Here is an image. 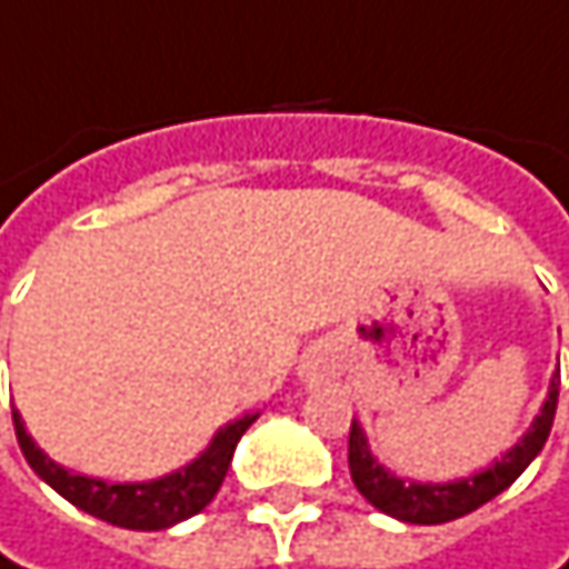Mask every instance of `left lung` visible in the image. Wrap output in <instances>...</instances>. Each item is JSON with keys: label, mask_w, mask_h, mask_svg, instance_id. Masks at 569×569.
<instances>
[{"label": "left lung", "mask_w": 569, "mask_h": 569, "mask_svg": "<svg viewBox=\"0 0 569 569\" xmlns=\"http://www.w3.org/2000/svg\"><path fill=\"white\" fill-rule=\"evenodd\" d=\"M557 392H560V370L551 377L548 399H545L541 412L531 421V428L518 438V445H512L502 457H496L480 473L460 477V480H451V483H418V480L396 477L392 470H386L370 451L360 421L353 418L351 441H348V463H351L353 486L360 489V496L373 509L399 518V521H409V525H441V521L470 516L473 509L486 506L502 489L516 483L518 477L525 473V467L541 453L548 435H551Z\"/></svg>", "instance_id": "obj_1"}]
</instances>
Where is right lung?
<instances>
[{
  "label": "right lung",
  "instance_id": "1",
  "mask_svg": "<svg viewBox=\"0 0 569 569\" xmlns=\"http://www.w3.org/2000/svg\"><path fill=\"white\" fill-rule=\"evenodd\" d=\"M12 421H16L18 448L31 463V470L44 483L53 486L67 502H73L77 509L102 518L109 525H118V528L160 531V528H173L196 512H202L216 499L218 486L224 480L228 463L234 457V448H238L241 435L257 421V412L228 421L224 428H218L209 448L196 460H189L186 467L167 473V477L148 480V483H109L99 477L73 473V470L53 463L51 457L34 445V438L24 431L18 409H12Z\"/></svg>",
  "mask_w": 569,
  "mask_h": 569
}]
</instances>
